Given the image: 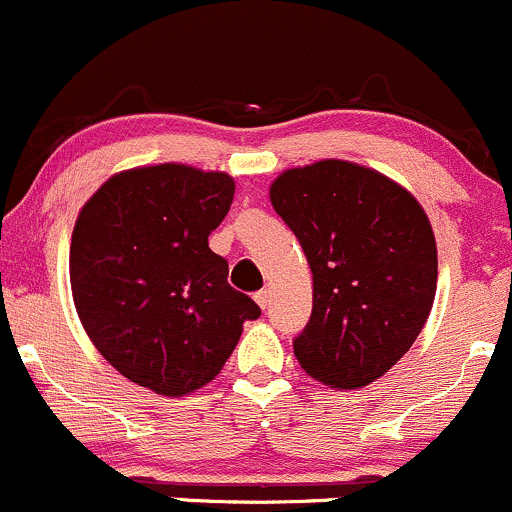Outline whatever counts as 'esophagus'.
<instances>
[{
    "label": "esophagus",
    "instance_id": "esophagus-1",
    "mask_svg": "<svg viewBox=\"0 0 512 512\" xmlns=\"http://www.w3.org/2000/svg\"><path fill=\"white\" fill-rule=\"evenodd\" d=\"M255 301H257V306H260V308H267V306H269V291H267V289L257 291Z\"/></svg>",
    "mask_w": 512,
    "mask_h": 512
}]
</instances>
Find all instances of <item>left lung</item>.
<instances>
[{
  "instance_id": "left-lung-1",
  "label": "left lung",
  "mask_w": 512,
  "mask_h": 512,
  "mask_svg": "<svg viewBox=\"0 0 512 512\" xmlns=\"http://www.w3.org/2000/svg\"><path fill=\"white\" fill-rule=\"evenodd\" d=\"M313 272V311L294 355L333 389H362L415 342L437 286V247L418 201L345 160L286 170L269 189Z\"/></svg>"
}]
</instances>
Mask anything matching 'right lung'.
<instances>
[{
    "mask_svg": "<svg viewBox=\"0 0 512 512\" xmlns=\"http://www.w3.org/2000/svg\"><path fill=\"white\" fill-rule=\"evenodd\" d=\"M223 172L138 167L111 177L72 230L70 284L94 347L133 384L192 393L223 369L260 306L209 247L233 204Z\"/></svg>",
    "mask_w": 512,
    "mask_h": 512,
    "instance_id": "add662e5",
    "label": "right lung"
}]
</instances>
